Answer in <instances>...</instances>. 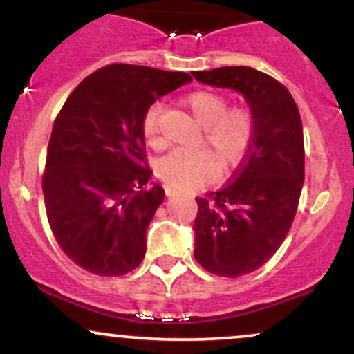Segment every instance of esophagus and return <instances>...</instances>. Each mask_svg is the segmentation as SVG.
Listing matches in <instances>:
<instances>
[{
	"instance_id": "1",
	"label": "esophagus",
	"mask_w": 354,
	"mask_h": 354,
	"mask_svg": "<svg viewBox=\"0 0 354 354\" xmlns=\"http://www.w3.org/2000/svg\"><path fill=\"white\" fill-rule=\"evenodd\" d=\"M165 192H167L168 198H171V196H176L178 194V191L173 189V187H167V189H165Z\"/></svg>"
}]
</instances>
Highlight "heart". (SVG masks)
I'll list each match as a JSON object with an SVG mask.
<instances>
[{
  "label": "heart",
  "mask_w": 354,
  "mask_h": 354,
  "mask_svg": "<svg viewBox=\"0 0 354 354\" xmlns=\"http://www.w3.org/2000/svg\"><path fill=\"white\" fill-rule=\"evenodd\" d=\"M194 122L199 125L201 144L207 151L174 150L163 156L156 171L176 189H194L214 174L229 173L245 162L252 150L257 124L250 111L230 107L225 96L216 91H196L181 100ZM158 107H150L142 120V131L150 145L160 144Z\"/></svg>",
  "instance_id": "b5f03b06"
}]
</instances>
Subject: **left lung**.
I'll return each instance as SVG.
<instances>
[{
	"mask_svg": "<svg viewBox=\"0 0 354 354\" xmlns=\"http://www.w3.org/2000/svg\"><path fill=\"white\" fill-rule=\"evenodd\" d=\"M192 77L240 93L257 124L252 150L229 185L196 199L192 225L194 258L204 270L243 276L277 252L296 217L304 185L302 120L288 88L263 71L222 66Z\"/></svg>",
	"mask_w": 354,
	"mask_h": 354,
	"instance_id": "8db88e82",
	"label": "left lung"
}]
</instances>
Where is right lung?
Returning a JSON list of instances; mask_svg holds the SVG:
<instances>
[{"instance_id": "add662e5", "label": "right lung", "mask_w": 354, "mask_h": 354, "mask_svg": "<svg viewBox=\"0 0 354 354\" xmlns=\"http://www.w3.org/2000/svg\"><path fill=\"white\" fill-rule=\"evenodd\" d=\"M192 78L114 64L75 88L53 124L42 180L47 218L71 261L122 276L145 257L147 229L165 199L145 168L142 120L156 100Z\"/></svg>"}]
</instances>
